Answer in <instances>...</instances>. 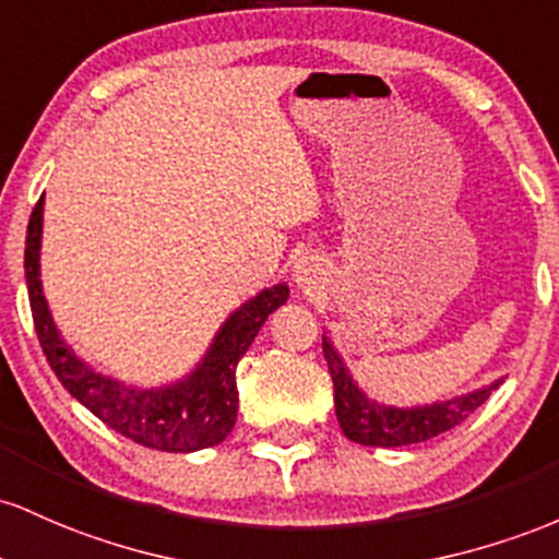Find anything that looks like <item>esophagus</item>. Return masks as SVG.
Instances as JSON below:
<instances>
[{
    "instance_id": "esophagus-1",
    "label": "esophagus",
    "mask_w": 559,
    "mask_h": 559,
    "mask_svg": "<svg viewBox=\"0 0 559 559\" xmlns=\"http://www.w3.org/2000/svg\"><path fill=\"white\" fill-rule=\"evenodd\" d=\"M322 280H324L322 259H317V255H311V253L300 255V259L296 261V266H293V282H296L298 287H304V290H313V287H317Z\"/></svg>"
}]
</instances>
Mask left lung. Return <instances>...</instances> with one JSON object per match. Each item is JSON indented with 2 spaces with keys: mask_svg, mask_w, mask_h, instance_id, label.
Wrapping results in <instances>:
<instances>
[{
  "mask_svg": "<svg viewBox=\"0 0 559 559\" xmlns=\"http://www.w3.org/2000/svg\"><path fill=\"white\" fill-rule=\"evenodd\" d=\"M322 348L324 359H328L332 388H335L337 423H341L343 436L348 441L361 443V447L396 449L430 441V438L465 423L483 401L504 382V378H497L488 382V385L460 393V396L430 401V404L396 406L372 399L364 391L359 382L354 380V374H350L341 350L330 341L328 332L322 335Z\"/></svg>",
  "mask_w": 559,
  "mask_h": 559,
  "instance_id": "obj_1",
  "label": "left lung"
}]
</instances>
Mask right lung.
<instances>
[{
	"label": "right lung",
	"mask_w": 559,
	"mask_h": 559,
	"mask_svg": "<svg viewBox=\"0 0 559 559\" xmlns=\"http://www.w3.org/2000/svg\"><path fill=\"white\" fill-rule=\"evenodd\" d=\"M41 229L44 195L31 213L26 231V285L36 335L62 388L108 428L147 449L190 454L222 443L237 419V364L269 313L287 304L290 287L285 282L263 287L237 306L216 330L200 361L179 380L134 385L94 369L62 337L41 287Z\"/></svg>",
	"instance_id": "1"
}]
</instances>
